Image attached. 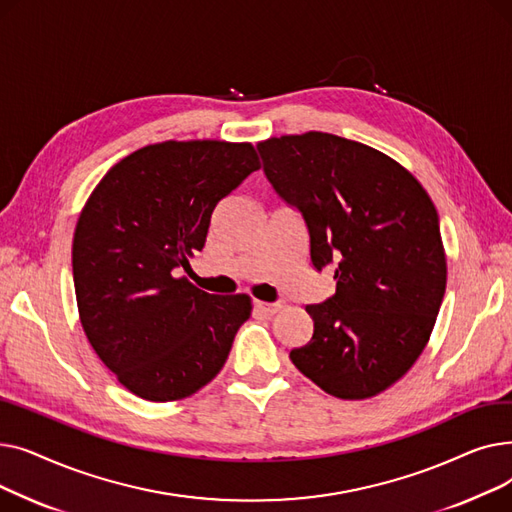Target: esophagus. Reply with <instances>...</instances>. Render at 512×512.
Segmentation results:
<instances>
[{"label":"esophagus","mask_w":512,"mask_h":512,"mask_svg":"<svg viewBox=\"0 0 512 512\" xmlns=\"http://www.w3.org/2000/svg\"><path fill=\"white\" fill-rule=\"evenodd\" d=\"M255 309L265 313V315H274L282 309V303H263V301H255Z\"/></svg>","instance_id":"esophagus-1"}]
</instances>
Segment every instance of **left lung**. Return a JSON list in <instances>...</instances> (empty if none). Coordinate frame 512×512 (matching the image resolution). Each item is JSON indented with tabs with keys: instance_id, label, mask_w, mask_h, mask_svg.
Masks as SVG:
<instances>
[{
	"instance_id": "1",
	"label": "left lung",
	"mask_w": 512,
	"mask_h": 512,
	"mask_svg": "<svg viewBox=\"0 0 512 512\" xmlns=\"http://www.w3.org/2000/svg\"><path fill=\"white\" fill-rule=\"evenodd\" d=\"M265 178L309 232L336 292L307 305L313 336L290 361L344 400L384 392L429 340L446 290L438 211L417 178L378 149L328 132L257 145Z\"/></svg>"
}]
</instances>
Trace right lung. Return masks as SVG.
I'll return each mask as SVG.
<instances>
[{
    "instance_id": "obj_1",
    "label": "right lung",
    "mask_w": 512,
    "mask_h": 512,
    "mask_svg": "<svg viewBox=\"0 0 512 512\" xmlns=\"http://www.w3.org/2000/svg\"><path fill=\"white\" fill-rule=\"evenodd\" d=\"M259 166L251 143L166 141L118 161L91 193L72 242L80 324L132 394L178 400L224 367L251 299L176 276L205 247L215 205Z\"/></svg>"
}]
</instances>
